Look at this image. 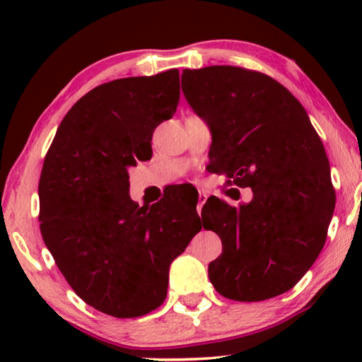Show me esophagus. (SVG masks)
<instances>
[{"mask_svg": "<svg viewBox=\"0 0 362 362\" xmlns=\"http://www.w3.org/2000/svg\"><path fill=\"white\" fill-rule=\"evenodd\" d=\"M206 199H207V194L199 192V194H198V212H199V214H201V209H203Z\"/></svg>", "mask_w": 362, "mask_h": 362, "instance_id": "1", "label": "esophagus"}]
</instances>
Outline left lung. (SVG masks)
Returning a JSON list of instances; mask_svg holds the SVG:
<instances>
[{
  "mask_svg": "<svg viewBox=\"0 0 362 362\" xmlns=\"http://www.w3.org/2000/svg\"><path fill=\"white\" fill-rule=\"evenodd\" d=\"M182 90L212 132L211 170L252 188L249 204L207 199L203 226L222 240L216 291L260 302L292 289L320 255L334 214L326 150L296 97L265 73L233 65L182 71Z\"/></svg>",
  "mask_w": 362,
  "mask_h": 362,
  "instance_id": "1",
  "label": "left lung"
}]
</instances>
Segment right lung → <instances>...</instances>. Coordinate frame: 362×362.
<instances>
[{
    "label": "right lung",
    "instance_id": "obj_1",
    "mask_svg": "<svg viewBox=\"0 0 362 362\" xmlns=\"http://www.w3.org/2000/svg\"><path fill=\"white\" fill-rule=\"evenodd\" d=\"M180 100L179 70L113 79L83 95L60 122L40 177V228L79 298L115 317L156 310L169 267L201 230L174 199L140 207L129 169L151 158V137Z\"/></svg>",
    "mask_w": 362,
    "mask_h": 362
}]
</instances>
